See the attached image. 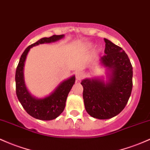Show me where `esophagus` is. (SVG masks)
<instances>
[{"label": "esophagus", "mask_w": 150, "mask_h": 150, "mask_svg": "<svg viewBox=\"0 0 150 150\" xmlns=\"http://www.w3.org/2000/svg\"><path fill=\"white\" fill-rule=\"evenodd\" d=\"M84 77H85V75L82 72H78L76 73V79L78 80H82V79L84 78Z\"/></svg>", "instance_id": "1"}]
</instances>
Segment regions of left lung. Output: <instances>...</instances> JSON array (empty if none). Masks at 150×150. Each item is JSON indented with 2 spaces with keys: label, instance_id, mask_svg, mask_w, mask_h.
<instances>
[{
  "label": "left lung",
  "instance_id": "left-lung-1",
  "mask_svg": "<svg viewBox=\"0 0 150 150\" xmlns=\"http://www.w3.org/2000/svg\"><path fill=\"white\" fill-rule=\"evenodd\" d=\"M102 63L112 70L110 82L85 79L82 81L83 100L90 116L106 120L116 116L125 108L132 89V66L122 48L108 39Z\"/></svg>",
  "mask_w": 150,
  "mask_h": 150
}]
</instances>
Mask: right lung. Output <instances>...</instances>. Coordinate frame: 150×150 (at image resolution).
<instances>
[{
	"mask_svg": "<svg viewBox=\"0 0 150 150\" xmlns=\"http://www.w3.org/2000/svg\"><path fill=\"white\" fill-rule=\"evenodd\" d=\"M64 37L63 35H54L50 38H43L29 45L20 58L16 71V90L18 99L23 108L33 117L40 120H52L63 112L67 95L75 81V76L62 82L50 95L43 99H36L31 96L25 88L23 79V67L26 56L30 49L39 44L55 42Z\"/></svg>",
	"mask_w": 150,
	"mask_h": 150,
	"instance_id": "right-lung-1",
	"label": "right lung"
}]
</instances>
